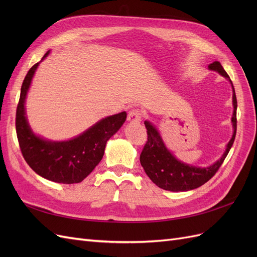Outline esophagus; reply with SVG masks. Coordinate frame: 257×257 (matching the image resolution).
<instances>
[{
	"mask_svg": "<svg viewBox=\"0 0 257 257\" xmlns=\"http://www.w3.org/2000/svg\"><path fill=\"white\" fill-rule=\"evenodd\" d=\"M143 113L139 109H132L127 114V121L130 123H139L142 121Z\"/></svg>",
	"mask_w": 257,
	"mask_h": 257,
	"instance_id": "obj_1",
	"label": "esophagus"
}]
</instances>
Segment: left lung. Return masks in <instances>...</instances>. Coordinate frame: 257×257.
Returning a JSON list of instances; mask_svg holds the SVG:
<instances>
[{
  "instance_id": "obj_1",
  "label": "left lung",
  "mask_w": 257,
  "mask_h": 257,
  "mask_svg": "<svg viewBox=\"0 0 257 257\" xmlns=\"http://www.w3.org/2000/svg\"><path fill=\"white\" fill-rule=\"evenodd\" d=\"M208 68L210 71L217 72L231 83L232 106H234V111H232L231 116L234 132H232L231 139L227 144L226 150H225L222 157L213 163L212 165L208 167H196L177 160L174 157V154L166 148L157 127L151 122L145 121L148 142L146 143L141 154V164L152 182L163 190L184 192L197 189L205 184L219 170L225 158L227 157L232 144H234L237 131V98L234 85H232L229 76L225 72L220 62H213V63L209 64Z\"/></svg>"
}]
</instances>
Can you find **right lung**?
<instances>
[{
    "mask_svg": "<svg viewBox=\"0 0 257 257\" xmlns=\"http://www.w3.org/2000/svg\"><path fill=\"white\" fill-rule=\"evenodd\" d=\"M49 52H46L42 61ZM41 62L30 68L21 85L16 112V132L21 153L29 166L47 180L65 184L79 183L103 159L108 139L125 122L126 112L106 116L69 141L52 142L37 136L29 125L25 104L31 82Z\"/></svg>",
    "mask_w": 257,
    "mask_h": 257,
    "instance_id": "obj_1",
    "label": "right lung"
}]
</instances>
